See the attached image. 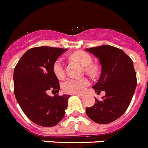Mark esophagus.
I'll list each match as a JSON object with an SVG mask.
<instances>
[{
  "instance_id": "obj_1",
  "label": "esophagus",
  "mask_w": 148,
  "mask_h": 148,
  "mask_svg": "<svg viewBox=\"0 0 148 148\" xmlns=\"http://www.w3.org/2000/svg\"><path fill=\"white\" fill-rule=\"evenodd\" d=\"M74 95H76V96H79V98H80V99H83L84 97V96L83 94H75Z\"/></svg>"
}]
</instances>
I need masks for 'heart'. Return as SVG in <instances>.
<instances>
[{"instance_id":"b5f03b06","label":"heart","mask_w":148,"mask_h":148,"mask_svg":"<svg viewBox=\"0 0 148 148\" xmlns=\"http://www.w3.org/2000/svg\"><path fill=\"white\" fill-rule=\"evenodd\" d=\"M72 57L77 60L84 66H86V71L88 72H93L94 67L91 66L92 58L88 53L84 52H77L73 54ZM53 71L54 74L59 79H62L65 75V67L63 60L59 58L54 62L53 65ZM89 85V81L86 78L76 79L68 78L62 83V89L64 92L69 94H82L86 87Z\"/></svg>"}]
</instances>
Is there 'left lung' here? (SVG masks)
<instances>
[{
    "instance_id": "obj_1",
    "label": "left lung",
    "mask_w": 148,
    "mask_h": 148,
    "mask_svg": "<svg viewBox=\"0 0 148 148\" xmlns=\"http://www.w3.org/2000/svg\"><path fill=\"white\" fill-rule=\"evenodd\" d=\"M86 52L99 59L101 73L95 91H104L101 101L96 99L91 108H86L88 117L99 124H108L121 117L130 105L137 86L133 62L122 49L111 45H102Z\"/></svg>"
}]
</instances>
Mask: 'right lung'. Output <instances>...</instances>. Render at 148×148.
I'll return each mask as SVG.
<instances>
[{
	"instance_id": "add662e5",
	"label": "right lung",
	"mask_w": 148,
	"mask_h": 148,
	"mask_svg": "<svg viewBox=\"0 0 148 148\" xmlns=\"http://www.w3.org/2000/svg\"><path fill=\"white\" fill-rule=\"evenodd\" d=\"M67 49L38 47L29 49L17 64L13 73L14 94L28 119L42 127L57 125L65 114L70 95L49 96L59 92L60 84L53 71L54 62Z\"/></svg>"
}]
</instances>
